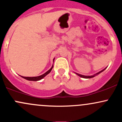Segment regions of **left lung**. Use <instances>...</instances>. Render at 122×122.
Here are the masks:
<instances>
[{"instance_id": "obj_1", "label": "left lung", "mask_w": 122, "mask_h": 122, "mask_svg": "<svg viewBox=\"0 0 122 122\" xmlns=\"http://www.w3.org/2000/svg\"><path fill=\"white\" fill-rule=\"evenodd\" d=\"M105 69H106V68H105V69H103V70L101 71H100L99 72H98V73H96V74H94V75H92V76H85V75H81V74H79V73H76V75H78V76H79L80 77H83V78H87V79H89V78H92V77H94V76H96V75H98L99 73H101V72H102V71H104L105 70Z\"/></svg>"}]
</instances>
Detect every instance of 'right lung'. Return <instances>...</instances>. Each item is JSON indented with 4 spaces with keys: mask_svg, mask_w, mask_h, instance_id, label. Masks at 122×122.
<instances>
[{
    "mask_svg": "<svg viewBox=\"0 0 122 122\" xmlns=\"http://www.w3.org/2000/svg\"><path fill=\"white\" fill-rule=\"evenodd\" d=\"M53 60H54V59ZM53 65L51 66V68H50V69H49L48 71H47L46 73H45L44 74L41 75V76H36V77H25V76H21V77H23V78L25 79L28 80V81H40V80H41V79L43 78L44 77H45L47 75L49 74V73L51 72V71L52 70V69H53Z\"/></svg>",
    "mask_w": 122,
    "mask_h": 122,
    "instance_id": "1",
    "label": "right lung"
}]
</instances>
